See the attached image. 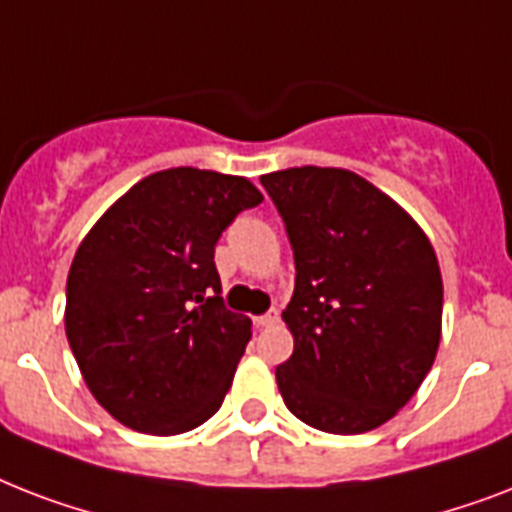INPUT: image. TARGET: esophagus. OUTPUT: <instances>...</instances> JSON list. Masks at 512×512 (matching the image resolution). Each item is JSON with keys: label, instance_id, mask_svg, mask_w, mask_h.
<instances>
[{"label": "esophagus", "instance_id": "obj_1", "mask_svg": "<svg viewBox=\"0 0 512 512\" xmlns=\"http://www.w3.org/2000/svg\"><path fill=\"white\" fill-rule=\"evenodd\" d=\"M255 324L257 327H276V324H279V311H276V308H271V311L263 313V316H257Z\"/></svg>", "mask_w": 512, "mask_h": 512}]
</instances>
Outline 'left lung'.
<instances>
[{
    "mask_svg": "<svg viewBox=\"0 0 512 512\" xmlns=\"http://www.w3.org/2000/svg\"><path fill=\"white\" fill-rule=\"evenodd\" d=\"M260 183L287 225L297 271L281 313L295 337L276 366L281 398L324 433L380 428L436 361L444 281L433 244L356 172L292 167Z\"/></svg>",
    "mask_w": 512,
    "mask_h": 512,
    "instance_id": "obj_1",
    "label": "left lung"
}]
</instances>
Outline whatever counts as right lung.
<instances>
[{
	"label": "right lung",
	"mask_w": 512,
	"mask_h": 512,
	"mask_svg": "<svg viewBox=\"0 0 512 512\" xmlns=\"http://www.w3.org/2000/svg\"><path fill=\"white\" fill-rule=\"evenodd\" d=\"M260 201L247 177L172 167L132 185L84 236L66 281V337L114 420L177 436L220 409L252 321L223 305L215 244Z\"/></svg>",
	"instance_id": "1"
}]
</instances>
